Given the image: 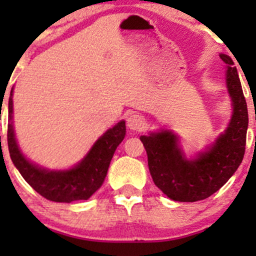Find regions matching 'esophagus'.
Listing matches in <instances>:
<instances>
[{
	"mask_svg": "<svg viewBox=\"0 0 256 256\" xmlns=\"http://www.w3.org/2000/svg\"><path fill=\"white\" fill-rule=\"evenodd\" d=\"M144 125V120L141 115L138 114H132L128 118V126L130 130H141Z\"/></svg>",
	"mask_w": 256,
	"mask_h": 256,
	"instance_id": "obj_1",
	"label": "esophagus"
}]
</instances>
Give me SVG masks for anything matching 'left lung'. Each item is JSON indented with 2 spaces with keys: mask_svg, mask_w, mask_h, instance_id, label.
<instances>
[{
  "mask_svg": "<svg viewBox=\"0 0 256 256\" xmlns=\"http://www.w3.org/2000/svg\"><path fill=\"white\" fill-rule=\"evenodd\" d=\"M226 66V86L233 102V118L216 144L196 160L188 161L168 131L141 136L154 184L168 198L196 202L210 197L238 170L245 154L248 128L246 100L230 56L220 54Z\"/></svg>",
  "mask_w": 256,
  "mask_h": 256,
  "instance_id": "left-lung-1",
  "label": "left lung"
}]
</instances>
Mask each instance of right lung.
Instances as JSON below:
<instances>
[{
    "mask_svg": "<svg viewBox=\"0 0 256 256\" xmlns=\"http://www.w3.org/2000/svg\"><path fill=\"white\" fill-rule=\"evenodd\" d=\"M8 118L7 142L12 162L28 184L52 202L70 203L89 200L102 187L115 150L126 134L125 121H120L95 142L78 166L69 171H46L28 162L18 150L11 122L12 92L8 100Z\"/></svg>",
    "mask_w": 256,
    "mask_h": 256,
    "instance_id": "1",
    "label": "right lung"
}]
</instances>
